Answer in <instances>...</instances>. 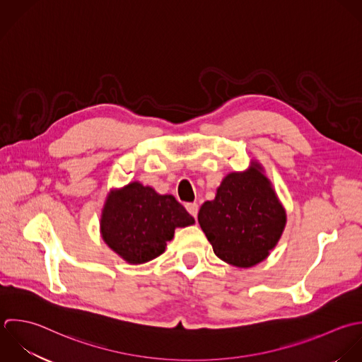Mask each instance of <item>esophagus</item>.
<instances>
[{
    "instance_id": "34e87169",
    "label": "esophagus",
    "mask_w": 362,
    "mask_h": 362,
    "mask_svg": "<svg viewBox=\"0 0 362 362\" xmlns=\"http://www.w3.org/2000/svg\"><path fill=\"white\" fill-rule=\"evenodd\" d=\"M186 210L189 211L190 216L196 217L197 213H199V204H197V203H187V204H186Z\"/></svg>"
}]
</instances>
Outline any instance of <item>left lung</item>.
Segmentation results:
<instances>
[{
	"label": "left lung",
	"instance_id": "obj_1",
	"mask_svg": "<svg viewBox=\"0 0 362 362\" xmlns=\"http://www.w3.org/2000/svg\"><path fill=\"white\" fill-rule=\"evenodd\" d=\"M286 214L258 165L230 173L216 199L199 211V224L223 261L250 268L264 261L279 241Z\"/></svg>",
	"mask_w": 362,
	"mask_h": 362
}]
</instances>
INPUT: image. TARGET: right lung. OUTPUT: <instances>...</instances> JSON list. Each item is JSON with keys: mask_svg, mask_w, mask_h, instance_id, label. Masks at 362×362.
I'll list each match as a JSON object with an SVG mask.
<instances>
[{"mask_svg": "<svg viewBox=\"0 0 362 362\" xmlns=\"http://www.w3.org/2000/svg\"><path fill=\"white\" fill-rule=\"evenodd\" d=\"M194 218L173 196L158 194L138 182L110 196L101 216L107 245L129 264H144L159 257L176 227Z\"/></svg>", "mask_w": 362, "mask_h": 362, "instance_id": "right-lung-1", "label": "right lung"}]
</instances>
